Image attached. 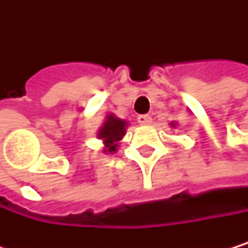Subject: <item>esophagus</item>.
I'll list each match as a JSON object with an SVG mask.
<instances>
[{"label": "esophagus", "instance_id": "1", "mask_svg": "<svg viewBox=\"0 0 248 248\" xmlns=\"http://www.w3.org/2000/svg\"><path fill=\"white\" fill-rule=\"evenodd\" d=\"M137 120H138L140 125H142V126L150 125V123H152V117H150L149 114H140V116L137 117Z\"/></svg>", "mask_w": 248, "mask_h": 248}]
</instances>
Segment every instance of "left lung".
<instances>
[{
  "instance_id": "obj_1",
  "label": "left lung",
  "mask_w": 248,
  "mask_h": 248,
  "mask_svg": "<svg viewBox=\"0 0 248 248\" xmlns=\"http://www.w3.org/2000/svg\"><path fill=\"white\" fill-rule=\"evenodd\" d=\"M177 126V123H174V122H171V128H175Z\"/></svg>"
}]
</instances>
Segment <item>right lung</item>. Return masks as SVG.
Masks as SVG:
<instances>
[{
    "label": "right lung",
    "mask_w": 248,
    "mask_h": 248,
    "mask_svg": "<svg viewBox=\"0 0 248 248\" xmlns=\"http://www.w3.org/2000/svg\"><path fill=\"white\" fill-rule=\"evenodd\" d=\"M126 128H128V122L116 117L114 114H107L106 120L99 126L96 137L98 140L102 141L104 149L102 152L106 155H113L116 153L119 144H120V140L125 137L126 134Z\"/></svg>",
    "instance_id": "right-lung-1"
}]
</instances>
